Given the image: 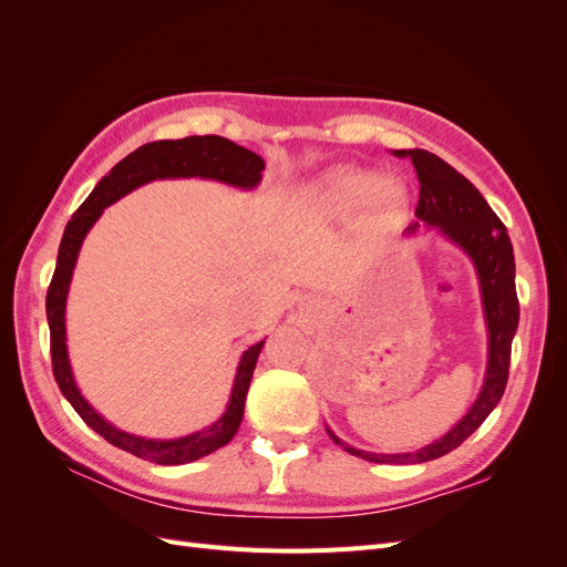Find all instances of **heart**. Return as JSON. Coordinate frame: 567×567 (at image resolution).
I'll use <instances>...</instances> for the list:
<instances>
[{"label": "heart", "mask_w": 567, "mask_h": 567, "mask_svg": "<svg viewBox=\"0 0 567 567\" xmlns=\"http://www.w3.org/2000/svg\"><path fill=\"white\" fill-rule=\"evenodd\" d=\"M315 200L333 217H350L364 208L379 225H394L409 210V188L398 177H375L357 167H338L321 179Z\"/></svg>", "instance_id": "obj_1"}]
</instances>
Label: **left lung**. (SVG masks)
Returning a JSON list of instances; mask_svg holds the SVG:
<instances>
[{
	"mask_svg": "<svg viewBox=\"0 0 567 567\" xmlns=\"http://www.w3.org/2000/svg\"><path fill=\"white\" fill-rule=\"evenodd\" d=\"M402 156H411L421 182V198L416 208V221L404 229V236H414L419 227L435 229L447 238L458 250L468 255L475 267L480 284V300H483L485 329H487V369L483 388H480L475 402L452 431L425 444L416 452L402 454H375L354 450L342 442L329 425L326 433L346 452L373 461V463H425L440 458L456 450L458 444L473 435L483 421L499 404L508 381L511 364V342L518 331V296H516V257H513L511 238L502 219L483 198V194L463 177L461 173L444 163L431 151L414 148L404 151Z\"/></svg>",
	"mask_w": 567,
	"mask_h": 567,
	"instance_id": "8db88e82",
	"label": "left lung"
}]
</instances>
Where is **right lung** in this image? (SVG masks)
I'll return each instance as SVG.
<instances>
[{"label":"right lung","instance_id":"obj_1","mask_svg":"<svg viewBox=\"0 0 567 567\" xmlns=\"http://www.w3.org/2000/svg\"><path fill=\"white\" fill-rule=\"evenodd\" d=\"M265 161L257 153L238 146L225 136L205 134V136H186V140H165V142H151L130 153L127 158L120 161L111 173L101 179L94 192L87 196L71 221L65 225L59 257H56V271L51 277L47 290V321H49V340H51V364H54V379L63 392V398L73 404L80 419L87 423L94 433L109 440L115 447L125 450L134 456L161 463V466H179L213 454L215 450L225 447V444L236 435L238 425L244 419L246 394L252 381V371L257 364V357L262 352L265 340L255 342L244 354L236 369V379L231 385L229 404L215 423L200 427V431L173 437V440H153L120 431L113 423H109L99 411L82 398V392L75 383V375L71 369V359H68L65 346V302L68 290H71L73 269L78 262V255L82 248L84 236L96 225V219L104 215L109 205L127 196L134 188H140L148 182L156 179H213L229 184L236 188L250 192L262 182Z\"/></svg>","mask_w":567,"mask_h":567}]
</instances>
